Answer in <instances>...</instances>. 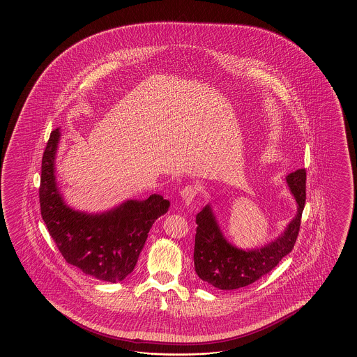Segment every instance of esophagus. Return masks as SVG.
Instances as JSON below:
<instances>
[{"mask_svg":"<svg viewBox=\"0 0 357 357\" xmlns=\"http://www.w3.org/2000/svg\"><path fill=\"white\" fill-rule=\"evenodd\" d=\"M197 188L194 186H186L181 190V199L185 205H191L194 199L197 197Z\"/></svg>","mask_w":357,"mask_h":357,"instance_id":"esophagus-1","label":"esophagus"}]
</instances>
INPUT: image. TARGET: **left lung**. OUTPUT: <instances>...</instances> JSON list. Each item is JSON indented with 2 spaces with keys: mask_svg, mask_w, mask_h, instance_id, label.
Returning a JSON list of instances; mask_svg holds the SVG:
<instances>
[{
  "mask_svg": "<svg viewBox=\"0 0 357 357\" xmlns=\"http://www.w3.org/2000/svg\"><path fill=\"white\" fill-rule=\"evenodd\" d=\"M289 192L295 199V217L272 241L252 249H241L223 235L211 203L197 214L194 249L195 272L202 281L220 289L246 287L269 273L296 243L306 199V171L303 168L286 176Z\"/></svg>",
  "mask_w": 357,
  "mask_h": 357,
  "instance_id": "obj_1",
  "label": "left lung"
}]
</instances>
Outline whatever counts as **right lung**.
<instances>
[{
  "instance_id": "obj_1",
  "label": "right lung",
  "mask_w": 357,
  "mask_h": 357,
  "mask_svg": "<svg viewBox=\"0 0 357 357\" xmlns=\"http://www.w3.org/2000/svg\"><path fill=\"white\" fill-rule=\"evenodd\" d=\"M61 130H54L42 158L39 202L46 223L68 264L99 281L117 283L137 266L153 223L166 214L169 202L152 194L128 199L105 212L79 211L65 202L56 178Z\"/></svg>"
}]
</instances>
